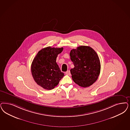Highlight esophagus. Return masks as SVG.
I'll return each mask as SVG.
<instances>
[{
  "label": "esophagus",
  "mask_w": 130,
  "mask_h": 130,
  "mask_svg": "<svg viewBox=\"0 0 130 130\" xmlns=\"http://www.w3.org/2000/svg\"><path fill=\"white\" fill-rule=\"evenodd\" d=\"M65 74H66V75H71V72H70V71H68L67 72H65Z\"/></svg>",
  "instance_id": "esophagus-1"
}]
</instances>
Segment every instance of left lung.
<instances>
[{
    "label": "left lung",
    "mask_w": 130,
    "mask_h": 130,
    "mask_svg": "<svg viewBox=\"0 0 130 130\" xmlns=\"http://www.w3.org/2000/svg\"><path fill=\"white\" fill-rule=\"evenodd\" d=\"M70 55L74 66L70 71L73 81L83 87L93 85L99 77L101 68L96 52L90 46L82 45L72 49Z\"/></svg>",
    "instance_id": "left-lung-1"
}]
</instances>
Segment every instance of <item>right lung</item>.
Segmentation results:
<instances>
[{
	"label": "right lung",
	"mask_w": 130,
	"mask_h": 130,
	"mask_svg": "<svg viewBox=\"0 0 130 130\" xmlns=\"http://www.w3.org/2000/svg\"><path fill=\"white\" fill-rule=\"evenodd\" d=\"M63 48L48 46L40 50L31 65L32 76L38 85L45 89L51 90L57 86L64 76L56 62L58 54Z\"/></svg>",
	"instance_id": "obj_1"
}]
</instances>
